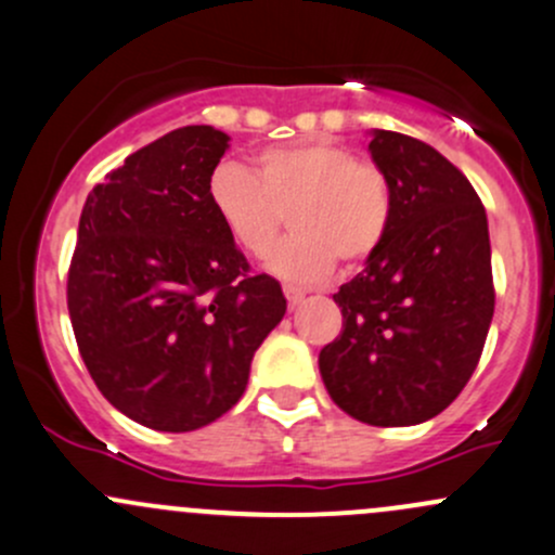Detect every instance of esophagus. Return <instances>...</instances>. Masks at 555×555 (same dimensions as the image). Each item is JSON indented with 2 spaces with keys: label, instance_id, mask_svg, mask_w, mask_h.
Instances as JSON below:
<instances>
[{
  "label": "esophagus",
  "instance_id": "esophagus-1",
  "mask_svg": "<svg viewBox=\"0 0 555 555\" xmlns=\"http://www.w3.org/2000/svg\"><path fill=\"white\" fill-rule=\"evenodd\" d=\"M284 295H287L289 308H297L302 300H306V293H302V289H297V287H284Z\"/></svg>",
  "mask_w": 555,
  "mask_h": 555
}]
</instances>
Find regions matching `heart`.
<instances>
[{
    "label": "heart",
    "instance_id": "heart-1",
    "mask_svg": "<svg viewBox=\"0 0 555 555\" xmlns=\"http://www.w3.org/2000/svg\"><path fill=\"white\" fill-rule=\"evenodd\" d=\"M207 196L231 242L253 258L271 249L289 212L293 233L268 255V271L295 284L324 279L335 258L346 266L372 258L393 209L385 175L332 140L260 151L255 175L223 162L209 178Z\"/></svg>",
    "mask_w": 555,
    "mask_h": 555
}]
</instances>
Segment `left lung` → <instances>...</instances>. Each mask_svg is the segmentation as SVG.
Listing matches in <instances>:
<instances>
[{
	"mask_svg": "<svg viewBox=\"0 0 555 555\" xmlns=\"http://www.w3.org/2000/svg\"><path fill=\"white\" fill-rule=\"evenodd\" d=\"M390 185V225L335 302L343 332L319 353L332 401L380 428L444 412L481 359L494 313L483 204L463 172L423 140L370 132Z\"/></svg>",
	"mask_w": 555,
	"mask_h": 555,
	"instance_id": "obj_1",
	"label": "left lung"
}]
</instances>
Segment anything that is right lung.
I'll use <instances>...</instances> for the list:
<instances>
[{
  "label": "right lung",
  "instance_id": "obj_1",
  "mask_svg": "<svg viewBox=\"0 0 555 555\" xmlns=\"http://www.w3.org/2000/svg\"><path fill=\"white\" fill-rule=\"evenodd\" d=\"M229 140L191 125L127 156L87 196L68 268V313L98 390L167 434L242 399L255 351L287 311L282 284L249 276L209 204Z\"/></svg>",
  "mask_w": 555,
  "mask_h": 555
}]
</instances>
